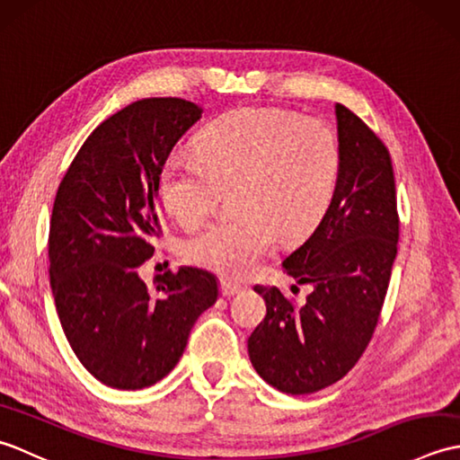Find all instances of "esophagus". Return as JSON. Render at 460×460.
<instances>
[{"mask_svg": "<svg viewBox=\"0 0 460 460\" xmlns=\"http://www.w3.org/2000/svg\"><path fill=\"white\" fill-rule=\"evenodd\" d=\"M241 290H243V287H241V285H237V282H231V280H227V279H223V280H221V295H223V296L231 298V296L239 295Z\"/></svg>", "mask_w": 460, "mask_h": 460, "instance_id": "esophagus-1", "label": "esophagus"}]
</instances>
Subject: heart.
Instances as JSON below:
<instances>
[{
    "instance_id": "1",
    "label": "heart",
    "mask_w": 460,
    "mask_h": 460,
    "mask_svg": "<svg viewBox=\"0 0 460 460\" xmlns=\"http://www.w3.org/2000/svg\"><path fill=\"white\" fill-rule=\"evenodd\" d=\"M199 155H173L160 175L172 217L198 227L235 188L241 211L185 243L195 265L241 279L277 239H305L324 219L340 178V146L326 124L279 109H241L211 122Z\"/></svg>"
}]
</instances>
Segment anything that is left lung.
<instances>
[{
	"label": "left lung",
	"instance_id": "left-lung-1",
	"mask_svg": "<svg viewBox=\"0 0 460 460\" xmlns=\"http://www.w3.org/2000/svg\"><path fill=\"white\" fill-rule=\"evenodd\" d=\"M334 111L336 195L310 237L282 261L296 285L312 287L310 295L295 305L277 287H255L267 316L249 338V359L269 385L290 395L320 392L356 366L374 336L397 255L389 152L344 104Z\"/></svg>",
	"mask_w": 460,
	"mask_h": 460
}]
</instances>
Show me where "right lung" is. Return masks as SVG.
Returning <instances> with one entry per match:
<instances>
[{
	"label": "right lung",
	"mask_w": 460,
	"mask_h": 460,
	"mask_svg": "<svg viewBox=\"0 0 460 460\" xmlns=\"http://www.w3.org/2000/svg\"><path fill=\"white\" fill-rule=\"evenodd\" d=\"M183 99H142L104 120L58 185L49 277L75 356L101 384L136 392L178 364L190 332L219 298L217 277L181 267L148 287L138 267L162 235L160 175L201 119Z\"/></svg>",
	"instance_id": "right-lung-1"
}]
</instances>
